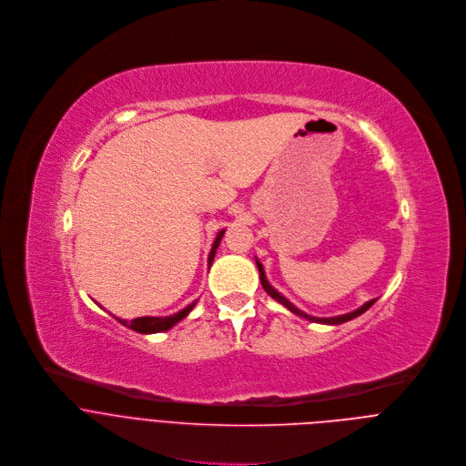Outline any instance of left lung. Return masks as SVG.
<instances>
[{
  "label": "left lung",
  "mask_w": 466,
  "mask_h": 466,
  "mask_svg": "<svg viewBox=\"0 0 466 466\" xmlns=\"http://www.w3.org/2000/svg\"><path fill=\"white\" fill-rule=\"evenodd\" d=\"M255 262H257V268H258V277H260V285H262V289L266 290V294L268 296H271L275 301H279L281 305H285L290 312H294L296 316H301V318H305V319H309V321H314V323H325V325H339V323H345V321H349V319H354V318H358L360 314H363L365 310H369L370 307H373L375 303H377V299H370V301H367L365 305H361L358 310H354V312H349V314H343V316H336V318H314V316H309V314H305V312H301L299 309H296L285 296H281L279 294L273 287H269V283H268V279H266V275H264V268H262V264L255 258Z\"/></svg>",
  "instance_id": "obj_1"
}]
</instances>
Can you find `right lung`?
Segmentation results:
<instances>
[{
	"mask_svg": "<svg viewBox=\"0 0 466 466\" xmlns=\"http://www.w3.org/2000/svg\"><path fill=\"white\" fill-rule=\"evenodd\" d=\"M222 237H224V231H220V233L217 235V238H215V244H213L211 253H209V258H208V264H209V266L213 264V258H215V253H217V248H218V244H220ZM195 305H197V301H195L193 305H189V307H185L183 310H179V312L172 314V316H167V318H148V316H145V318H136V319H132L130 323H128V321H125V319H119V318H117V321H119V323H123L125 327H128V329L136 330V332H141V334L163 332V330H168L170 327H174L177 321H181L185 316H187V314L195 309Z\"/></svg>",
	"mask_w": 466,
	"mask_h": 466,
	"instance_id": "right-lung-1",
	"label": "right lung"
}]
</instances>
